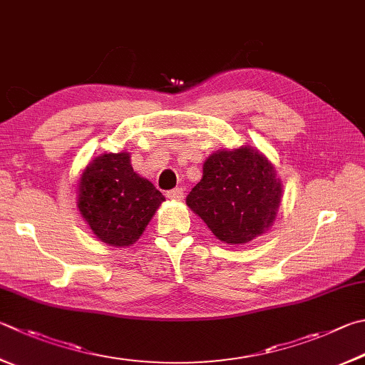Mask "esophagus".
<instances>
[{
	"instance_id": "esophagus-1",
	"label": "esophagus",
	"mask_w": 365,
	"mask_h": 365,
	"mask_svg": "<svg viewBox=\"0 0 365 365\" xmlns=\"http://www.w3.org/2000/svg\"><path fill=\"white\" fill-rule=\"evenodd\" d=\"M165 196L169 197L172 201H182L183 200V188H174V190H169Z\"/></svg>"
}]
</instances>
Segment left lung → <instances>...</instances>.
<instances>
[{"mask_svg":"<svg viewBox=\"0 0 365 365\" xmlns=\"http://www.w3.org/2000/svg\"><path fill=\"white\" fill-rule=\"evenodd\" d=\"M282 197V185L267 156L249 147L218 150L204 163L202 178L187 196L218 240L246 244L267 233Z\"/></svg>","mask_w":365,"mask_h":365,"instance_id":"1","label":"left lung"}]
</instances>
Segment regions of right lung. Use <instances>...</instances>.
<instances>
[{"mask_svg": "<svg viewBox=\"0 0 365 365\" xmlns=\"http://www.w3.org/2000/svg\"><path fill=\"white\" fill-rule=\"evenodd\" d=\"M163 201L161 191L135 174L125 151L97 156L79 177L78 209L92 233L108 246L134 244Z\"/></svg>", "mask_w": 365, "mask_h": 365, "instance_id": "obj_1", "label": "right lung"}]
</instances>
